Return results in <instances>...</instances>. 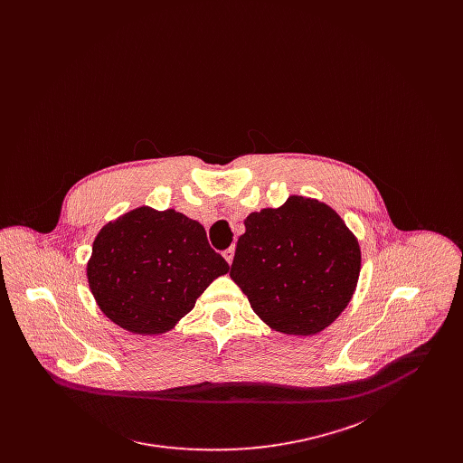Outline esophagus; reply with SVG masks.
I'll return each instance as SVG.
<instances>
[{"label": "esophagus", "instance_id": "obj_1", "mask_svg": "<svg viewBox=\"0 0 463 463\" xmlns=\"http://www.w3.org/2000/svg\"><path fill=\"white\" fill-rule=\"evenodd\" d=\"M234 253H236V248H234V246H231V248H227V250L223 251V259L227 260V264H232V260H234Z\"/></svg>", "mask_w": 463, "mask_h": 463}]
</instances>
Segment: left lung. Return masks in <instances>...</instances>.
Returning <instances> with one entry per match:
<instances>
[{
    "instance_id": "1",
    "label": "left lung",
    "mask_w": 463,
    "mask_h": 463,
    "mask_svg": "<svg viewBox=\"0 0 463 463\" xmlns=\"http://www.w3.org/2000/svg\"><path fill=\"white\" fill-rule=\"evenodd\" d=\"M231 278L270 330L316 335L353 298L361 248L340 215L317 199L289 196L244 221Z\"/></svg>"
}]
</instances>
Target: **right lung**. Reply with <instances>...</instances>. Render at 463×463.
Here are the masks:
<instances>
[{"mask_svg": "<svg viewBox=\"0 0 463 463\" xmlns=\"http://www.w3.org/2000/svg\"><path fill=\"white\" fill-rule=\"evenodd\" d=\"M229 272L198 221L138 206L99 231L87 278L99 308L135 335L175 328L213 279Z\"/></svg>", "mask_w": 463, "mask_h": 463, "instance_id": "right-lung-1", "label": "right lung"}]
</instances>
